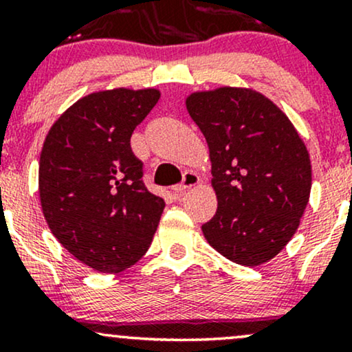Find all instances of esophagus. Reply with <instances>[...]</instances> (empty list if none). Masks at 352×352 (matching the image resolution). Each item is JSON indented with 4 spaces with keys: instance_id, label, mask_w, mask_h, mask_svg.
Listing matches in <instances>:
<instances>
[{
    "instance_id": "esophagus-1",
    "label": "esophagus",
    "mask_w": 352,
    "mask_h": 352,
    "mask_svg": "<svg viewBox=\"0 0 352 352\" xmlns=\"http://www.w3.org/2000/svg\"><path fill=\"white\" fill-rule=\"evenodd\" d=\"M199 184H200V177L197 175L195 172H185V173H184V180H182V184L175 185V187L172 188V190H173V195H175V197H182L185 192H187L188 188L197 187V185H199Z\"/></svg>"
}]
</instances>
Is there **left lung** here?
Segmentation results:
<instances>
[{
	"label": "left lung",
	"instance_id": "left-lung-1",
	"mask_svg": "<svg viewBox=\"0 0 352 352\" xmlns=\"http://www.w3.org/2000/svg\"><path fill=\"white\" fill-rule=\"evenodd\" d=\"M185 104L208 144L218 200L201 232L233 263H266L292 240L308 205L305 142L285 112L253 89L193 92Z\"/></svg>",
	"mask_w": 352,
	"mask_h": 352
}]
</instances>
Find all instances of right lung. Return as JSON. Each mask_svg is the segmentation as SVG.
<instances>
[{
  "label": "right lung",
  "instance_id": "1",
  "mask_svg": "<svg viewBox=\"0 0 352 352\" xmlns=\"http://www.w3.org/2000/svg\"><path fill=\"white\" fill-rule=\"evenodd\" d=\"M157 89L92 92L52 124L39 159V199L52 235L80 263L119 273L144 256L165 201L145 188L131 148Z\"/></svg>",
  "mask_w": 352,
  "mask_h": 352
}]
</instances>
